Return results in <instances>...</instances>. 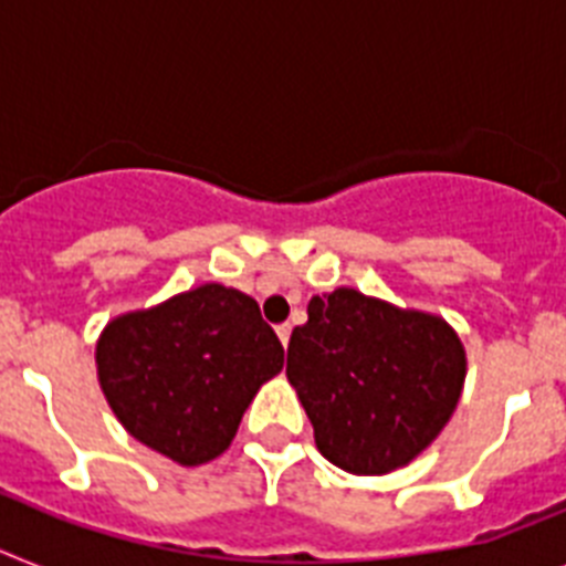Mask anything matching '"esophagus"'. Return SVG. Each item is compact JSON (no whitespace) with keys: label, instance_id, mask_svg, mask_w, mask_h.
I'll list each match as a JSON object with an SVG mask.
<instances>
[{"label":"esophagus","instance_id":"34e87169","mask_svg":"<svg viewBox=\"0 0 566 566\" xmlns=\"http://www.w3.org/2000/svg\"><path fill=\"white\" fill-rule=\"evenodd\" d=\"M291 331H293V325H291V322H284V325H279V327H275V334H279V339H282V345H284V348H287V342H291Z\"/></svg>","mask_w":566,"mask_h":566}]
</instances>
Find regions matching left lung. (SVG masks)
Returning <instances> with one entry per match:
<instances>
[{"label": "left lung", "mask_w": 566, "mask_h": 566, "mask_svg": "<svg viewBox=\"0 0 566 566\" xmlns=\"http://www.w3.org/2000/svg\"><path fill=\"white\" fill-rule=\"evenodd\" d=\"M463 377L467 354L443 319L350 287L313 296L287 345L319 452L354 474L415 460L452 417Z\"/></svg>", "instance_id": "8db88e82"}]
</instances>
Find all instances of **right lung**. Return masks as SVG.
<instances>
[{
	"label": "right lung",
	"mask_w": 566,
	"mask_h": 566,
	"mask_svg": "<svg viewBox=\"0 0 566 566\" xmlns=\"http://www.w3.org/2000/svg\"><path fill=\"white\" fill-rule=\"evenodd\" d=\"M282 365V342L255 298L224 284L126 313L97 342L99 386L117 420L180 467L224 452Z\"/></svg>",
	"instance_id": "right-lung-1"
}]
</instances>
